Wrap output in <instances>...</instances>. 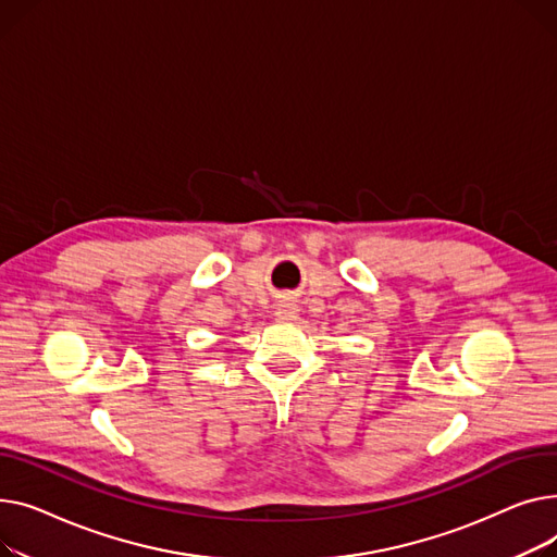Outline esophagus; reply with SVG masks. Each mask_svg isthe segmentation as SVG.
I'll use <instances>...</instances> for the list:
<instances>
[{
  "mask_svg": "<svg viewBox=\"0 0 557 557\" xmlns=\"http://www.w3.org/2000/svg\"><path fill=\"white\" fill-rule=\"evenodd\" d=\"M276 319L278 321H294L299 317V306L294 304V301H289V299H285V301H278V306H276Z\"/></svg>",
  "mask_w": 557,
  "mask_h": 557,
  "instance_id": "esophagus-1",
  "label": "esophagus"
}]
</instances>
